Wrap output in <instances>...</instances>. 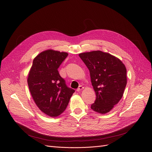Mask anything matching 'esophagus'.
Masks as SVG:
<instances>
[{"label":"esophagus","instance_id":"34e87169","mask_svg":"<svg viewBox=\"0 0 152 152\" xmlns=\"http://www.w3.org/2000/svg\"><path fill=\"white\" fill-rule=\"evenodd\" d=\"M83 88H84V87H83V86H81V85H80V86H79V88L77 89V92H80V91L81 90H82Z\"/></svg>","mask_w":152,"mask_h":152}]
</instances>
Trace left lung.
I'll return each instance as SVG.
<instances>
[{"mask_svg":"<svg viewBox=\"0 0 152 152\" xmlns=\"http://www.w3.org/2000/svg\"><path fill=\"white\" fill-rule=\"evenodd\" d=\"M89 70L96 99L91 108L105 114L122 98L126 85V69L118 58L100 50L79 54Z\"/></svg>","mask_w":152,"mask_h":152,"instance_id":"obj_1","label":"left lung"}]
</instances>
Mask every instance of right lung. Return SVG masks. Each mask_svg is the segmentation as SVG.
I'll return each mask as SVG.
<instances>
[{
  "mask_svg": "<svg viewBox=\"0 0 152 152\" xmlns=\"http://www.w3.org/2000/svg\"><path fill=\"white\" fill-rule=\"evenodd\" d=\"M68 54L52 49L37 55L33 61L27 83L39 109L50 117H56L66 109L75 92L67 87L58 71Z\"/></svg>",
  "mask_w": 152,
  "mask_h": 152,
  "instance_id": "obj_1",
  "label": "right lung"
}]
</instances>
